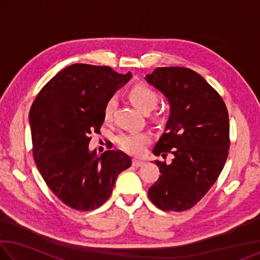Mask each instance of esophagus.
<instances>
[{"label":"esophagus","instance_id":"obj_1","mask_svg":"<svg viewBox=\"0 0 260 260\" xmlns=\"http://www.w3.org/2000/svg\"><path fill=\"white\" fill-rule=\"evenodd\" d=\"M132 164H133V166H135V167H140L144 164V161L141 159H138V158H134V159L132 160Z\"/></svg>","mask_w":260,"mask_h":260}]
</instances>
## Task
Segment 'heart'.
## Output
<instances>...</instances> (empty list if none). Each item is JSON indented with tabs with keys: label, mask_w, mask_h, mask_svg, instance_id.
Instances as JSON below:
<instances>
[{
	"label": "heart",
	"mask_w": 260,
	"mask_h": 260,
	"mask_svg": "<svg viewBox=\"0 0 260 260\" xmlns=\"http://www.w3.org/2000/svg\"><path fill=\"white\" fill-rule=\"evenodd\" d=\"M129 99L140 111L149 113L156 107L158 102V95L151 88L139 83L131 88ZM117 105L116 96H111L105 103L104 118L110 119ZM150 142V135L143 132H134V133H126L118 136L117 143L122 150L132 153V155H142L146 150V146Z\"/></svg>",
	"instance_id": "1"
}]
</instances>
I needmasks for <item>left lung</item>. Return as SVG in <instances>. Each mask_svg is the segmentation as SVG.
Listing matches in <instances>:
<instances>
[{"label": "left lung", "mask_w": 260, "mask_h": 260, "mask_svg": "<svg viewBox=\"0 0 260 260\" xmlns=\"http://www.w3.org/2000/svg\"><path fill=\"white\" fill-rule=\"evenodd\" d=\"M146 81L165 96L170 116L153 155L174 156L171 164L153 160L161 173L148 196L164 211H184L217 181L230 149V119L220 95L199 73L186 68H157Z\"/></svg>", "instance_id": "left-lung-1"}]
</instances>
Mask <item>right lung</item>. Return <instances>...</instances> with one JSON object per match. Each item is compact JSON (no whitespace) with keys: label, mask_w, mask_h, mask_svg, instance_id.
<instances>
[{"label":"right lung","mask_w":260,"mask_h":260,"mask_svg":"<svg viewBox=\"0 0 260 260\" xmlns=\"http://www.w3.org/2000/svg\"><path fill=\"white\" fill-rule=\"evenodd\" d=\"M131 78V72L119 74L109 67L73 64L57 73L32 104L35 164L50 190L70 208H100L118 175L132 165L122 151L99 156L88 147L90 134L103 124L107 101Z\"/></svg>","instance_id":"1"}]
</instances>
